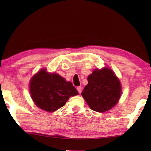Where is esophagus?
Returning a JSON list of instances; mask_svg holds the SVG:
<instances>
[{
	"instance_id": "34e87169",
	"label": "esophagus",
	"mask_w": 151,
	"mask_h": 151,
	"mask_svg": "<svg viewBox=\"0 0 151 151\" xmlns=\"http://www.w3.org/2000/svg\"><path fill=\"white\" fill-rule=\"evenodd\" d=\"M76 89H77V91H78L79 93H81V91H82V87H81V86H78V87L76 88Z\"/></svg>"
}]
</instances>
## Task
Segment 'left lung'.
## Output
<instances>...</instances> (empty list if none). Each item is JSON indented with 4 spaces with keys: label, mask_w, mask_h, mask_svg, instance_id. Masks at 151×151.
Masks as SVG:
<instances>
[{
    "label": "left lung",
    "mask_w": 151,
    "mask_h": 151,
    "mask_svg": "<svg viewBox=\"0 0 151 151\" xmlns=\"http://www.w3.org/2000/svg\"><path fill=\"white\" fill-rule=\"evenodd\" d=\"M88 81L81 95L91 110L102 113L116 105L121 95V84L111 69H95Z\"/></svg>",
    "instance_id": "8db88e82"
}]
</instances>
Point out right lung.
I'll use <instances>...</instances> for the list:
<instances>
[{
  "label": "right lung",
  "instance_id": "obj_1",
  "mask_svg": "<svg viewBox=\"0 0 151 151\" xmlns=\"http://www.w3.org/2000/svg\"><path fill=\"white\" fill-rule=\"evenodd\" d=\"M30 92L34 104L41 110L53 112L65 104L78 92L70 82L56 73L41 69L30 81Z\"/></svg>",
  "mask_w": 151,
  "mask_h": 151
}]
</instances>
